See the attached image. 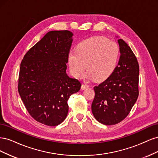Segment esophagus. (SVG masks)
<instances>
[{"label":"esophagus","instance_id":"obj_1","mask_svg":"<svg viewBox=\"0 0 158 158\" xmlns=\"http://www.w3.org/2000/svg\"><path fill=\"white\" fill-rule=\"evenodd\" d=\"M88 88H89V86L86 84H82V86H81V89H87Z\"/></svg>","mask_w":158,"mask_h":158}]
</instances>
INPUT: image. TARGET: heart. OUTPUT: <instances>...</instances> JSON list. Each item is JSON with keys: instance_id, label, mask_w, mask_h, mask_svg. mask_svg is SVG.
<instances>
[{"instance_id": "heart-1", "label": "heart", "mask_w": 158, "mask_h": 158, "mask_svg": "<svg viewBox=\"0 0 158 158\" xmlns=\"http://www.w3.org/2000/svg\"><path fill=\"white\" fill-rule=\"evenodd\" d=\"M120 55L115 42L96 36L80 42L76 51L69 54L70 71L74 78H79L85 70L88 77L95 81L106 80L115 70Z\"/></svg>"}]
</instances>
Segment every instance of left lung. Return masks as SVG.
<instances>
[{"instance_id":"obj_1","label":"left lung","mask_w":158,"mask_h":158,"mask_svg":"<svg viewBox=\"0 0 158 158\" xmlns=\"http://www.w3.org/2000/svg\"><path fill=\"white\" fill-rule=\"evenodd\" d=\"M120 58L113 73L94 87L92 113L100 123L115 125L130 113L139 94V65L131 47L118 40Z\"/></svg>"}]
</instances>
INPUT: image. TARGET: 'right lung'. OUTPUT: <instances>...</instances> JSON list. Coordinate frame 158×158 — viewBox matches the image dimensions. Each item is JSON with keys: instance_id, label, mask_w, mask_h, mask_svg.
<instances>
[{"instance_id": "right-lung-1", "label": "right lung", "mask_w": 158, "mask_h": 158, "mask_svg": "<svg viewBox=\"0 0 158 158\" xmlns=\"http://www.w3.org/2000/svg\"><path fill=\"white\" fill-rule=\"evenodd\" d=\"M73 35L68 30L49 31L26 52L20 64V96L30 115L47 126L64 121L70 96L80 89V81L66 73Z\"/></svg>"}]
</instances>
